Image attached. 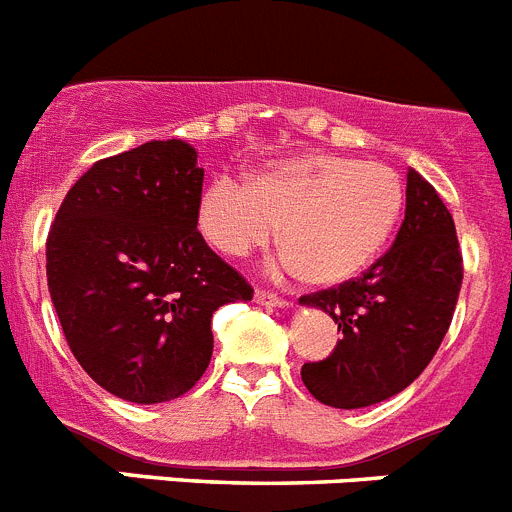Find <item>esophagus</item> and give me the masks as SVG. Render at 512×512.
<instances>
[{
    "instance_id": "1",
    "label": "esophagus",
    "mask_w": 512,
    "mask_h": 512,
    "mask_svg": "<svg viewBox=\"0 0 512 512\" xmlns=\"http://www.w3.org/2000/svg\"><path fill=\"white\" fill-rule=\"evenodd\" d=\"M255 301L257 303H265V306H288V298L278 296L275 290H265V288H257L255 290Z\"/></svg>"
}]
</instances>
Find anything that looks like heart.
<instances>
[{"label": "heart", "instance_id": "b5f03b06", "mask_svg": "<svg viewBox=\"0 0 512 512\" xmlns=\"http://www.w3.org/2000/svg\"><path fill=\"white\" fill-rule=\"evenodd\" d=\"M403 209L393 168L334 153H303L250 183L222 176L201 196L199 227L219 252L245 257L275 237L278 265L331 285L362 273L385 247Z\"/></svg>", "mask_w": 512, "mask_h": 512}]
</instances>
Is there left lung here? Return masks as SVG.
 Here are the masks:
<instances>
[{"label": "left lung", "instance_id": "1", "mask_svg": "<svg viewBox=\"0 0 512 512\" xmlns=\"http://www.w3.org/2000/svg\"><path fill=\"white\" fill-rule=\"evenodd\" d=\"M462 273L449 209L408 170L405 216L390 250L359 278L301 296L342 331L329 357L301 367L308 393L331 408H365L408 388L449 331Z\"/></svg>", "mask_w": 512, "mask_h": 512}]
</instances>
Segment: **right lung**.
<instances>
[{
    "label": "right lung",
    "instance_id": "1",
    "mask_svg": "<svg viewBox=\"0 0 512 512\" xmlns=\"http://www.w3.org/2000/svg\"><path fill=\"white\" fill-rule=\"evenodd\" d=\"M204 170L183 140L96 160L66 193L45 273L78 365L130 403L181 398L209 367L219 306L252 285L204 242Z\"/></svg>",
    "mask_w": 512,
    "mask_h": 512
}]
</instances>
